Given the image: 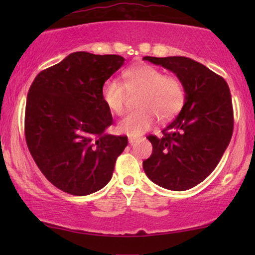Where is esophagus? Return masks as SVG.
Masks as SVG:
<instances>
[{
  "label": "esophagus",
  "instance_id": "34e87169",
  "mask_svg": "<svg viewBox=\"0 0 255 255\" xmlns=\"http://www.w3.org/2000/svg\"><path fill=\"white\" fill-rule=\"evenodd\" d=\"M137 140H139V139H137V137H131V136H129V139H128V141H129L130 145H134V144H135V142L137 141Z\"/></svg>",
  "mask_w": 255,
  "mask_h": 255
}]
</instances>
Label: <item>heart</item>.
<instances>
[{
	"label": "heart",
	"mask_w": 255,
	"mask_h": 255,
	"mask_svg": "<svg viewBox=\"0 0 255 255\" xmlns=\"http://www.w3.org/2000/svg\"><path fill=\"white\" fill-rule=\"evenodd\" d=\"M125 84L118 79H108L102 89L105 105L116 115H124L128 93L140 92L136 99L139 110L129 114L118 125L120 133L137 136L150 129L156 122L168 121L177 115L184 103L182 83L168 77L156 67L142 64L124 73Z\"/></svg>",
	"instance_id": "1"
}]
</instances>
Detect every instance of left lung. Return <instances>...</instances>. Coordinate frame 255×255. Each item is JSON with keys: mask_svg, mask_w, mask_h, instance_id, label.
<instances>
[{"mask_svg": "<svg viewBox=\"0 0 255 255\" xmlns=\"http://www.w3.org/2000/svg\"><path fill=\"white\" fill-rule=\"evenodd\" d=\"M176 74L184 89L180 114L162 130L148 135L150 158L142 162L152 182L170 191H187L209 176L229 145L234 129L227 81L204 64L183 56H145Z\"/></svg>", "mask_w": 255, "mask_h": 255, "instance_id": "8db88e82", "label": "left lung"}]
</instances>
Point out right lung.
Wrapping results in <instances>:
<instances>
[{"mask_svg":"<svg viewBox=\"0 0 255 255\" xmlns=\"http://www.w3.org/2000/svg\"><path fill=\"white\" fill-rule=\"evenodd\" d=\"M125 63L119 55L77 51L34 78L25 111L26 144L43 175L72 195H89L111 180L127 136L111 135L105 81Z\"/></svg>","mask_w":255,"mask_h":255,"instance_id":"add662e5","label":"right lung"}]
</instances>
